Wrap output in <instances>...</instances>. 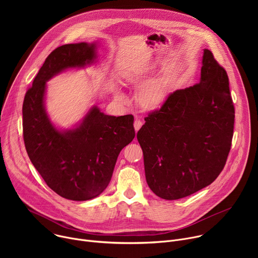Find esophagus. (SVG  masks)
Wrapping results in <instances>:
<instances>
[{"label":"esophagus","instance_id":"esophagus-1","mask_svg":"<svg viewBox=\"0 0 258 258\" xmlns=\"http://www.w3.org/2000/svg\"><path fill=\"white\" fill-rule=\"evenodd\" d=\"M142 125H143V121H142L140 118H136V120H135V122H134V126H135L136 132H138V131L141 128Z\"/></svg>","mask_w":258,"mask_h":258}]
</instances>
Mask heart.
Masks as SVG:
<instances>
[{
	"instance_id": "1",
	"label": "heart",
	"mask_w": 258,
	"mask_h": 258,
	"mask_svg": "<svg viewBox=\"0 0 258 258\" xmlns=\"http://www.w3.org/2000/svg\"><path fill=\"white\" fill-rule=\"evenodd\" d=\"M168 92V81L165 79H155L144 84L139 91V99L146 107H156L160 105ZM115 99L119 102H125L126 97L120 91H115Z\"/></svg>"
}]
</instances>
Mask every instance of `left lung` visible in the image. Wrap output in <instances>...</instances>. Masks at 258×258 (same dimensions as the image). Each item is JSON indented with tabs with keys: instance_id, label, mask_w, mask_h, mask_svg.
<instances>
[{
	"instance_id": "8db88e82",
	"label": "left lung",
	"mask_w": 258,
	"mask_h": 258,
	"mask_svg": "<svg viewBox=\"0 0 258 258\" xmlns=\"http://www.w3.org/2000/svg\"><path fill=\"white\" fill-rule=\"evenodd\" d=\"M145 121L137 138L154 194L176 200L215 180L231 150L235 107L227 71L211 51L204 50L200 83L169 94Z\"/></svg>"
}]
</instances>
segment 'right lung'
<instances>
[{"label":"right lung","mask_w":258,"mask_h":258,"mask_svg":"<svg viewBox=\"0 0 258 258\" xmlns=\"http://www.w3.org/2000/svg\"><path fill=\"white\" fill-rule=\"evenodd\" d=\"M96 45L68 44L45 60L24 97L23 141L28 157L59 196L86 201L109 185L120 151L135 138L134 116H110L93 107L73 130L58 131L44 106L46 82L67 68L84 67L96 58Z\"/></svg>","instance_id":"right-lung-1"}]
</instances>
